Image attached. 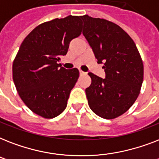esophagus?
Masks as SVG:
<instances>
[{
	"label": "esophagus",
	"mask_w": 159,
	"mask_h": 159,
	"mask_svg": "<svg viewBox=\"0 0 159 159\" xmlns=\"http://www.w3.org/2000/svg\"><path fill=\"white\" fill-rule=\"evenodd\" d=\"M79 73L81 76H82V75H87V73L85 72H83V71H82V70H79Z\"/></svg>",
	"instance_id": "34e87169"
}]
</instances>
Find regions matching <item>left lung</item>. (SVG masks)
<instances>
[{"label":"left lung","instance_id":"8db88e82","mask_svg":"<svg viewBox=\"0 0 159 159\" xmlns=\"http://www.w3.org/2000/svg\"><path fill=\"white\" fill-rule=\"evenodd\" d=\"M83 35L98 63H103L106 78L89 72L92 84L86 89L90 108L107 120L125 113L140 92L143 64L131 37L123 29L105 19L81 16Z\"/></svg>","mask_w":159,"mask_h":159}]
</instances>
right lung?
Here are the masks:
<instances>
[{"label": "right lung", "instance_id": "obj_1", "mask_svg": "<svg viewBox=\"0 0 159 159\" xmlns=\"http://www.w3.org/2000/svg\"><path fill=\"white\" fill-rule=\"evenodd\" d=\"M82 28L81 19L74 16L41 24L26 36L14 59L13 81L19 96L43 118H54L67 107L79 71L65 69L57 62Z\"/></svg>", "mask_w": 159, "mask_h": 159}]
</instances>
